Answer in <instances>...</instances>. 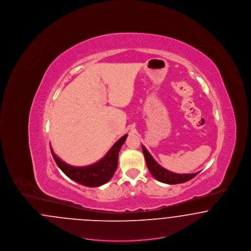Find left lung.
<instances>
[{"label": "left lung", "mask_w": 251, "mask_h": 251, "mask_svg": "<svg viewBox=\"0 0 251 251\" xmlns=\"http://www.w3.org/2000/svg\"><path fill=\"white\" fill-rule=\"evenodd\" d=\"M144 156L146 159L147 167L149 168L151 174L157 180L167 183V184H178L182 183L185 181H188L189 179L196 177L200 172L193 173V174H177L173 173L171 171H168L166 168L161 167L158 163H156L155 160L152 158V156L150 154V152L147 151V149L142 146Z\"/></svg>", "instance_id": "obj_1"}]
</instances>
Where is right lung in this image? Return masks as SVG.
Returning a JSON list of instances; mask_svg holds the SVG:
<instances>
[{
  "mask_svg": "<svg viewBox=\"0 0 251 251\" xmlns=\"http://www.w3.org/2000/svg\"><path fill=\"white\" fill-rule=\"evenodd\" d=\"M127 134L123 135L109 150L106 155L95 164L86 167H72L54 154L50 148L52 157L60 169L72 180L88 187H97L106 183L113 177L118 167L120 148L126 141Z\"/></svg>",
  "mask_w": 251,
  "mask_h": 251,
  "instance_id": "right-lung-1",
  "label": "right lung"
}]
</instances>
